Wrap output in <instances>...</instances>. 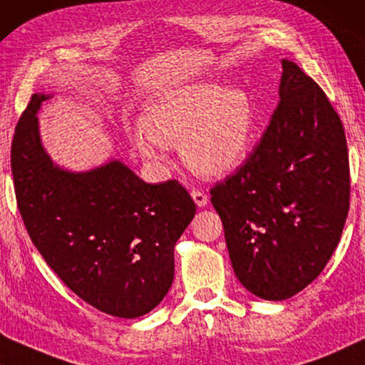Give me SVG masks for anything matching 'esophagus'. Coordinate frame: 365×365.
I'll return each mask as SVG.
<instances>
[{"instance_id": "obj_1", "label": "esophagus", "mask_w": 365, "mask_h": 365, "mask_svg": "<svg viewBox=\"0 0 365 365\" xmlns=\"http://www.w3.org/2000/svg\"><path fill=\"white\" fill-rule=\"evenodd\" d=\"M192 198H193V202L197 203V207H200V208H203L205 205L208 203L207 193L200 192V190H193V192H192Z\"/></svg>"}]
</instances>
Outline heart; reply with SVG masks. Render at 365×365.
I'll use <instances>...</instances> for the list:
<instances>
[{
    "label": "heart",
    "mask_w": 365,
    "mask_h": 365,
    "mask_svg": "<svg viewBox=\"0 0 365 365\" xmlns=\"http://www.w3.org/2000/svg\"><path fill=\"white\" fill-rule=\"evenodd\" d=\"M259 122L253 97L243 87L190 82L148 102L130 142L138 155L153 163L163 160V147H180L190 170L223 177L248 157Z\"/></svg>",
    "instance_id": "obj_1"
}]
</instances>
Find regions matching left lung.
Returning a JSON list of instances; mask_svg holds the SVG:
<instances>
[{"label": "left lung", "instance_id": "1", "mask_svg": "<svg viewBox=\"0 0 365 365\" xmlns=\"http://www.w3.org/2000/svg\"><path fill=\"white\" fill-rule=\"evenodd\" d=\"M279 99L248 160L210 192L236 278L266 301L287 299L321 274L351 192L344 127L324 91L283 59Z\"/></svg>", "mask_w": 365, "mask_h": 365}]
</instances>
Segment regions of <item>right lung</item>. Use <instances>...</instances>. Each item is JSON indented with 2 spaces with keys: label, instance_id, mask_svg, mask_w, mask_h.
Segmentation results:
<instances>
[{
  "label": "right lung",
  "instance_id": "1",
  "mask_svg": "<svg viewBox=\"0 0 365 365\" xmlns=\"http://www.w3.org/2000/svg\"><path fill=\"white\" fill-rule=\"evenodd\" d=\"M51 94H33L11 145L18 208L49 268L87 304L133 319L170 289L173 248L197 212L175 180L145 183L124 162L86 172L59 167L41 140L38 112Z\"/></svg>",
  "mask_w": 365,
  "mask_h": 365
}]
</instances>
